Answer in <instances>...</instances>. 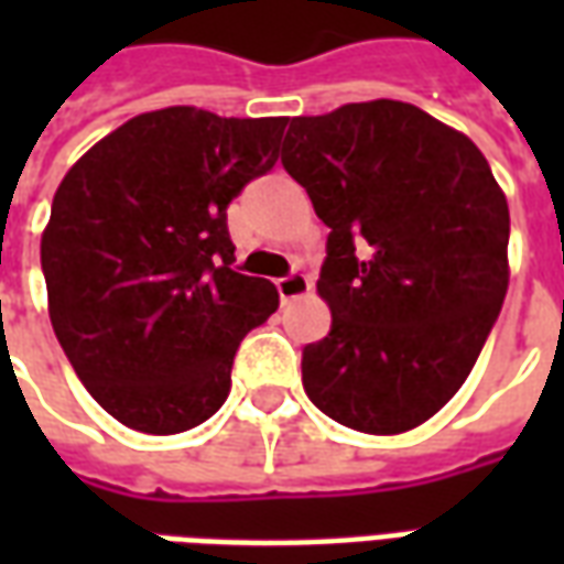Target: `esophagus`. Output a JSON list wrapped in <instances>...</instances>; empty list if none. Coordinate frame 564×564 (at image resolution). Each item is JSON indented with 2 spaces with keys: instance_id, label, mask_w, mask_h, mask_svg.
I'll list each match as a JSON object with an SVG mask.
<instances>
[{
  "instance_id": "obj_1",
  "label": "esophagus",
  "mask_w": 564,
  "mask_h": 564,
  "mask_svg": "<svg viewBox=\"0 0 564 564\" xmlns=\"http://www.w3.org/2000/svg\"><path fill=\"white\" fill-rule=\"evenodd\" d=\"M311 278L302 274V271H293V274H286L278 281V293H281V302H295V299H302V295L311 293Z\"/></svg>"
}]
</instances>
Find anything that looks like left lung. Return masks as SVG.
<instances>
[{
  "mask_svg": "<svg viewBox=\"0 0 564 564\" xmlns=\"http://www.w3.org/2000/svg\"><path fill=\"white\" fill-rule=\"evenodd\" d=\"M281 162L329 226V335L302 383L335 423L402 435L459 392L508 293V198L465 132L395 99L286 120Z\"/></svg>",
  "mask_w": 564,
  "mask_h": 564,
  "instance_id": "left-lung-1",
  "label": "left lung"
}]
</instances>
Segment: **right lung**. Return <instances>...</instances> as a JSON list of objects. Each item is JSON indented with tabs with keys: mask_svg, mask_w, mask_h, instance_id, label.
I'll return each instance as SVG.
<instances>
[{
	"mask_svg": "<svg viewBox=\"0 0 564 564\" xmlns=\"http://www.w3.org/2000/svg\"><path fill=\"white\" fill-rule=\"evenodd\" d=\"M286 120L148 111L56 186L42 232L56 341L135 432L177 435L217 414L238 344L281 305L274 283L232 269L226 208L271 172Z\"/></svg>",
	"mask_w": 564,
	"mask_h": 564,
	"instance_id": "add662e5",
	"label": "right lung"
}]
</instances>
